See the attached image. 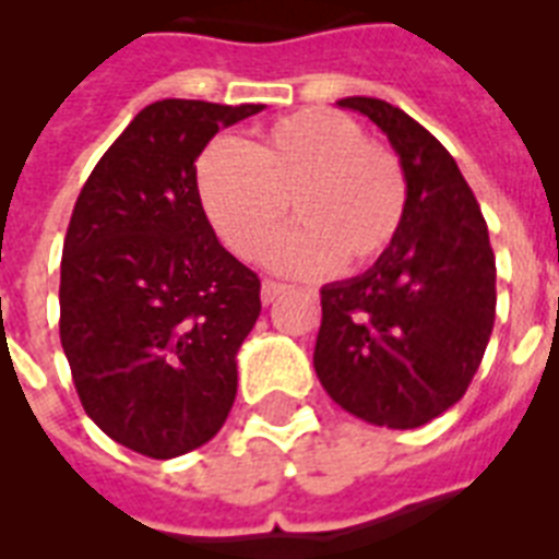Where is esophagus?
Segmentation results:
<instances>
[{
  "label": "esophagus",
  "instance_id": "34e87169",
  "mask_svg": "<svg viewBox=\"0 0 559 559\" xmlns=\"http://www.w3.org/2000/svg\"><path fill=\"white\" fill-rule=\"evenodd\" d=\"M284 284H278V281H263L261 284V301L263 305H272V301H275V298L281 296V293H284Z\"/></svg>",
  "mask_w": 559,
  "mask_h": 559
}]
</instances>
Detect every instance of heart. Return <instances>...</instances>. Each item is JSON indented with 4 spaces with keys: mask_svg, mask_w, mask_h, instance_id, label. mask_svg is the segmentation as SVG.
Instances as JSON below:
<instances>
[{
    "mask_svg": "<svg viewBox=\"0 0 559 559\" xmlns=\"http://www.w3.org/2000/svg\"><path fill=\"white\" fill-rule=\"evenodd\" d=\"M197 191L211 226L243 261L270 252L293 200L301 228L275 252L289 275L373 263L394 243L408 200L397 156L333 109L293 112L246 147L211 142L197 162Z\"/></svg>",
    "mask_w": 559,
    "mask_h": 559,
    "instance_id": "1",
    "label": "heart"
}]
</instances>
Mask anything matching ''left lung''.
I'll list each match as a JSON object with an SVG mask.
<instances>
[{"mask_svg": "<svg viewBox=\"0 0 559 559\" xmlns=\"http://www.w3.org/2000/svg\"><path fill=\"white\" fill-rule=\"evenodd\" d=\"M371 118L406 174L394 243L357 278L322 287L319 382L345 412L415 429L455 406L496 319V258L476 197L447 147L380 98L336 100Z\"/></svg>", "mask_w": 559, "mask_h": 559, "instance_id": "1", "label": "left lung"}]
</instances>
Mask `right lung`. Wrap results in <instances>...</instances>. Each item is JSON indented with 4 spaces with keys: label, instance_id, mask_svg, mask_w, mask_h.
I'll use <instances>...</instances> for the list:
<instances>
[{
    "label": "right lung",
    "instance_id": "right-lung-1",
    "mask_svg": "<svg viewBox=\"0 0 559 559\" xmlns=\"http://www.w3.org/2000/svg\"><path fill=\"white\" fill-rule=\"evenodd\" d=\"M261 104L165 98L118 135L74 202L60 342L86 415L147 459L211 441L237 394L261 281L214 235L197 159Z\"/></svg>",
    "mask_w": 559,
    "mask_h": 559
}]
</instances>
